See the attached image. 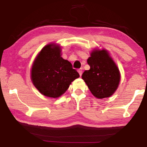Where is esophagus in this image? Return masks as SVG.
<instances>
[{
	"instance_id": "esophagus-1",
	"label": "esophagus",
	"mask_w": 147,
	"mask_h": 147,
	"mask_svg": "<svg viewBox=\"0 0 147 147\" xmlns=\"http://www.w3.org/2000/svg\"><path fill=\"white\" fill-rule=\"evenodd\" d=\"M78 73L80 74V76H82V69H78Z\"/></svg>"
}]
</instances>
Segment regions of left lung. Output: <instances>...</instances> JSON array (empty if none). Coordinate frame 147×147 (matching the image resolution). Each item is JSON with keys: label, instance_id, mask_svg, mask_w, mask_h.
I'll use <instances>...</instances> for the list:
<instances>
[{"label": "left lung", "instance_id": "1", "mask_svg": "<svg viewBox=\"0 0 147 147\" xmlns=\"http://www.w3.org/2000/svg\"><path fill=\"white\" fill-rule=\"evenodd\" d=\"M89 70L84 72L82 78L91 93L101 99L111 96L120 82V72L106 50H93L88 59Z\"/></svg>", "mask_w": 147, "mask_h": 147}]
</instances>
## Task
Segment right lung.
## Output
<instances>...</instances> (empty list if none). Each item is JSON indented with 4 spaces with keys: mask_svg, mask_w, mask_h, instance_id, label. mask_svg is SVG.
<instances>
[{
    "mask_svg": "<svg viewBox=\"0 0 147 147\" xmlns=\"http://www.w3.org/2000/svg\"><path fill=\"white\" fill-rule=\"evenodd\" d=\"M80 76L72 64L61 57V49L54 43L42 49L34 60L31 80L34 86L46 96L58 98Z\"/></svg>",
    "mask_w": 147,
    "mask_h": 147,
    "instance_id": "obj_1",
    "label": "right lung"
}]
</instances>
